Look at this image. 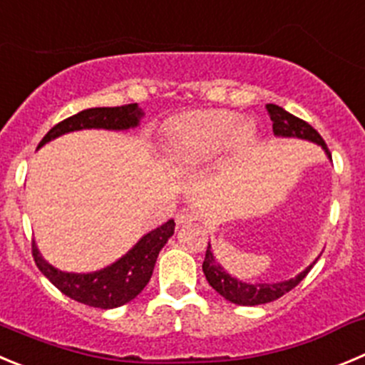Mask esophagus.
Instances as JSON below:
<instances>
[{"label": "esophagus", "instance_id": "esophagus-1", "mask_svg": "<svg viewBox=\"0 0 365 365\" xmlns=\"http://www.w3.org/2000/svg\"><path fill=\"white\" fill-rule=\"evenodd\" d=\"M196 220H198V212H196L192 207H185V209L178 210V214H176V223L178 225L192 223V221Z\"/></svg>", "mask_w": 365, "mask_h": 365}]
</instances>
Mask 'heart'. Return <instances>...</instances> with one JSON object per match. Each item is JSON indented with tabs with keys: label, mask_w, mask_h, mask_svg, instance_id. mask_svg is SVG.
Instances as JSON below:
<instances>
[{
	"label": "heart",
	"mask_w": 365,
	"mask_h": 365,
	"mask_svg": "<svg viewBox=\"0 0 365 365\" xmlns=\"http://www.w3.org/2000/svg\"><path fill=\"white\" fill-rule=\"evenodd\" d=\"M163 133L167 156L180 167L203 165L221 155L227 145L243 151L254 145L257 136L252 122H240L234 111L225 110L180 115L169 120Z\"/></svg>",
	"instance_id": "obj_1"
}]
</instances>
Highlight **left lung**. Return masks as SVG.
Masks as SVG:
<instances>
[{
    "label": "left lung",
    "mask_w": 365,
    "mask_h": 365,
    "mask_svg": "<svg viewBox=\"0 0 365 365\" xmlns=\"http://www.w3.org/2000/svg\"><path fill=\"white\" fill-rule=\"evenodd\" d=\"M267 110L272 122H274L272 128H274L275 136H282V138H302V140L313 142V144L321 145V148L324 149L326 156L331 160V153H329L326 142L322 140V136L319 135L308 122L301 120V118H297L295 115L288 113L286 110H282L281 106L267 104ZM315 261H313L309 267H306L301 274L288 279V281L254 282V284H252V282H245L232 277L229 272L225 270V268L217 263L216 257H214L209 243L205 252V261H203V274H205L209 284L212 286L214 290H216L221 297L227 299V301L240 306H257L275 301V299L282 297L284 294L294 290L295 286L308 275V272L312 270Z\"/></svg>",
    "instance_id": "1"
}]
</instances>
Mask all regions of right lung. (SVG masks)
I'll use <instances>...</instances> for the list:
<instances>
[{
	"mask_svg": "<svg viewBox=\"0 0 365 365\" xmlns=\"http://www.w3.org/2000/svg\"><path fill=\"white\" fill-rule=\"evenodd\" d=\"M142 117H144V111L138 108V104H125L117 106V108H90L53 125L43 136L37 149L48 144L57 136L81 131V129L125 131L140 124ZM173 234H175V220H169L167 223L160 225L158 229L142 236L138 243L128 254L122 255L120 259L111 263L110 267L101 268L97 272H88V274H73V272H63L52 267L48 261L43 259L36 243L32 245V255L41 274L64 295L93 308L111 309L133 301L144 290L155 270L160 250Z\"/></svg>",
	"mask_w": 365,
	"mask_h": 365,
	"instance_id": "add662e5",
	"label": "right lung"
}]
</instances>
